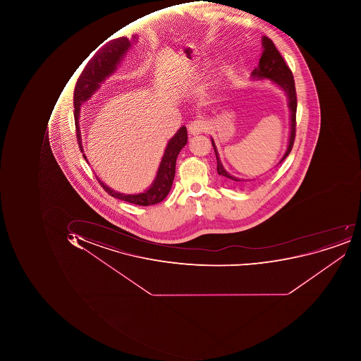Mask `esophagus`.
<instances>
[{"instance_id": "esophagus-1", "label": "esophagus", "mask_w": 361, "mask_h": 361, "mask_svg": "<svg viewBox=\"0 0 361 361\" xmlns=\"http://www.w3.org/2000/svg\"><path fill=\"white\" fill-rule=\"evenodd\" d=\"M207 129V123L203 119H195L189 125V133L193 135H200Z\"/></svg>"}]
</instances>
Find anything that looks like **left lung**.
<instances>
[{
	"instance_id": "1",
	"label": "left lung",
	"mask_w": 361,
	"mask_h": 361,
	"mask_svg": "<svg viewBox=\"0 0 361 361\" xmlns=\"http://www.w3.org/2000/svg\"><path fill=\"white\" fill-rule=\"evenodd\" d=\"M262 44L264 50H262V57L259 59V64L250 73V78L252 80L268 79V80L274 83L276 87H280L282 91H284L286 97H288V106L290 109V137H288L286 153L281 158V161H279L278 165H280L288 157V154L292 151L293 144H294L295 128H296V90H295L294 77H293L292 71L288 68L283 57L281 56L280 52H279L274 43L268 37L264 36L262 39ZM212 144L214 154H216V158H217V171L220 176L231 180V181H252V180L240 179V178L234 177L231 173H228L224 169V165L220 161L219 153H218L217 147H216V144H214L212 137Z\"/></svg>"
}]
</instances>
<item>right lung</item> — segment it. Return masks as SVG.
<instances>
[{
    "mask_svg": "<svg viewBox=\"0 0 361 361\" xmlns=\"http://www.w3.org/2000/svg\"><path fill=\"white\" fill-rule=\"evenodd\" d=\"M137 41V36L135 35L133 37V40H129L127 37H121V38L114 39V40L105 43L93 55L92 59H90L87 66L81 73L78 81L75 83V93H73L75 131H77L79 147H80L81 153L83 154V158L87 161V156L83 151L82 141H81L80 126H79L81 105L89 101L101 87L102 83L105 82V80L117 71V67L119 66L123 57L127 54L128 50ZM186 142H188V131H186V127L182 126L176 135L168 141L161 164L158 166L157 172H156L155 178H154L151 185L141 193L123 194L115 191L104 183L97 176V181L109 195L118 198V200H125L128 203L141 206L155 205V204L161 203V200H165L171 189L176 173V161H177L180 151L183 149Z\"/></svg>",
    "mask_w": 361,
    "mask_h": 361,
    "instance_id": "1",
    "label": "right lung"
}]
</instances>
